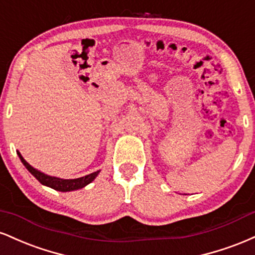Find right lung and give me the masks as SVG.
Wrapping results in <instances>:
<instances>
[{
  "label": "right lung",
  "mask_w": 255,
  "mask_h": 255,
  "mask_svg": "<svg viewBox=\"0 0 255 255\" xmlns=\"http://www.w3.org/2000/svg\"><path fill=\"white\" fill-rule=\"evenodd\" d=\"M17 155H19L21 162L23 163V166L28 169V172L31 173V174L34 176L39 182H40V184L53 188V190L56 191H61V192H69V191H75V190H80V188H83L88 184H91V182L97 178L99 172H100V170H97V172L91 173V174L85 175L82 176V178H77V179H59V178H56V176H50L47 174H44V173H41L40 170L33 168L31 164L21 156L19 151H17Z\"/></svg>",
  "instance_id": "1"
}]
</instances>
